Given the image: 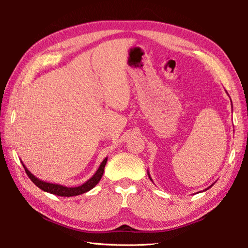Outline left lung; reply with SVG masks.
Segmentation results:
<instances>
[{
	"mask_svg": "<svg viewBox=\"0 0 248 248\" xmlns=\"http://www.w3.org/2000/svg\"><path fill=\"white\" fill-rule=\"evenodd\" d=\"M147 172H148V177H149V179H150V180L152 181V179H151V177H150V175H149V171H147ZM212 186H213V184H212ZM212 186H209L208 188H210V187H211ZM208 188H205V189H204V191H207V189H208Z\"/></svg>",
	"mask_w": 248,
	"mask_h": 248,
	"instance_id": "8db88e82",
	"label": "left lung"
}]
</instances>
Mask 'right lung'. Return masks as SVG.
Listing matches in <instances>:
<instances>
[{"instance_id": "1", "label": "right lung", "mask_w": 248, "mask_h": 248, "mask_svg": "<svg viewBox=\"0 0 248 248\" xmlns=\"http://www.w3.org/2000/svg\"><path fill=\"white\" fill-rule=\"evenodd\" d=\"M107 161H108V157H105V159L102 161L101 164H100L97 171L94 172L93 176L91 179H88V180L85 183H83L82 186H72V187H68V186H62V184L50 183V182L40 180V179L35 177L33 173H31L28 170V168L25 167L23 163H22V165L24 167L26 175L30 177V179L31 181H33L35 186H38L40 189H43V191H45L46 193L56 195V196L71 197V196H78V195H81V194H84V193H86L88 191H91L92 188H93L94 186H97L99 181L101 180V178H102L104 167H105V164H107ZM21 162H22V161H21Z\"/></svg>"}]
</instances>
